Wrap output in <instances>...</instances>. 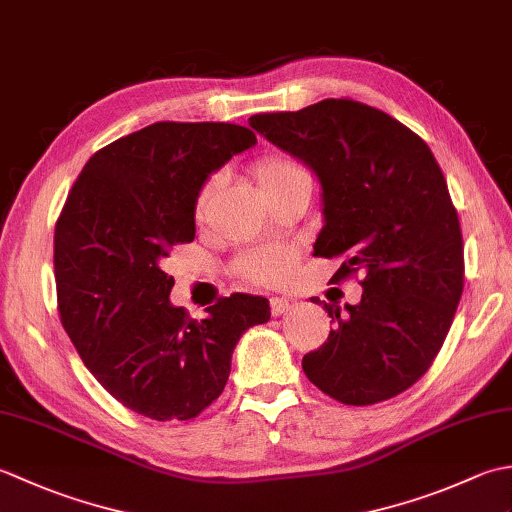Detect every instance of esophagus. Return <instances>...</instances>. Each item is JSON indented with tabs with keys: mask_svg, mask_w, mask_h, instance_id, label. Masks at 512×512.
Wrapping results in <instances>:
<instances>
[{
	"mask_svg": "<svg viewBox=\"0 0 512 512\" xmlns=\"http://www.w3.org/2000/svg\"><path fill=\"white\" fill-rule=\"evenodd\" d=\"M295 303H292V299H286V297H273L270 299V312H273V317H281V314H286Z\"/></svg>",
	"mask_w": 512,
	"mask_h": 512,
	"instance_id": "34e87169",
	"label": "esophagus"
}]
</instances>
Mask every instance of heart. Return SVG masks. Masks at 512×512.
<instances>
[{
  "label": "heart",
  "mask_w": 512,
  "mask_h": 512,
  "mask_svg": "<svg viewBox=\"0 0 512 512\" xmlns=\"http://www.w3.org/2000/svg\"><path fill=\"white\" fill-rule=\"evenodd\" d=\"M253 176L259 184L262 193L273 191L277 187H284V184L299 180V178H308V173L299 167L295 160H290L286 156L279 154H266L262 158H257L253 162ZM222 184V173H213V176L206 178V182L200 187L198 195H195V220H204L206 209L213 200V195L217 187ZM299 259V253L295 246L288 244H270L264 248H255L248 250L242 257L233 264L235 275L244 281H250V284L257 286H279L290 277L292 268H295Z\"/></svg>",
  "instance_id": "obj_1"
}]
</instances>
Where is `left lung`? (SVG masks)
Here are the masks:
<instances>
[{"mask_svg":"<svg viewBox=\"0 0 512 512\" xmlns=\"http://www.w3.org/2000/svg\"><path fill=\"white\" fill-rule=\"evenodd\" d=\"M248 123L319 176L314 255L343 259L334 284L363 275L358 306L323 303L334 330L303 356V372L343 405L402 394L436 361L464 288L460 220L438 160L409 127L352 99Z\"/></svg>","mask_w":512,"mask_h":512,"instance_id":"obj_1","label":"left lung"}]
</instances>
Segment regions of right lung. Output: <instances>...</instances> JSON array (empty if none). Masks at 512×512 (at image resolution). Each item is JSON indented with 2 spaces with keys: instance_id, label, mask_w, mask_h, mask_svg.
Segmentation results:
<instances>
[{
  "instance_id": "right-lung-1",
  "label": "right lung",
  "mask_w": 512,
  "mask_h": 512,
  "mask_svg": "<svg viewBox=\"0 0 512 512\" xmlns=\"http://www.w3.org/2000/svg\"><path fill=\"white\" fill-rule=\"evenodd\" d=\"M257 143L233 123L160 121L85 162L54 226L65 332L92 376L151 420H191L222 394L231 354L270 319L264 297L231 295L191 319L173 308L169 250L195 237L204 180Z\"/></svg>"
}]
</instances>
